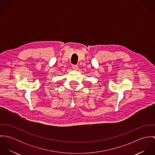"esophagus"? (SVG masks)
Returning <instances> with one entry per match:
<instances>
[{"label": "esophagus", "mask_w": 155, "mask_h": 155, "mask_svg": "<svg viewBox=\"0 0 155 155\" xmlns=\"http://www.w3.org/2000/svg\"><path fill=\"white\" fill-rule=\"evenodd\" d=\"M72 68L74 69V70H77L78 68V65H73L72 66Z\"/></svg>", "instance_id": "obj_1"}]
</instances>
